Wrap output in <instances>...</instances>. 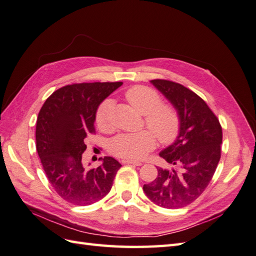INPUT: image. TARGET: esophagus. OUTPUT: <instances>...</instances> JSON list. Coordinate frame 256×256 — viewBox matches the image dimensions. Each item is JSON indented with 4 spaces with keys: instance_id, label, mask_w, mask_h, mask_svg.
Instances as JSON below:
<instances>
[{
    "instance_id": "obj_1",
    "label": "esophagus",
    "mask_w": 256,
    "mask_h": 256,
    "mask_svg": "<svg viewBox=\"0 0 256 256\" xmlns=\"http://www.w3.org/2000/svg\"><path fill=\"white\" fill-rule=\"evenodd\" d=\"M122 163H123V164H133V166H140L142 164V162L132 161V160H122Z\"/></svg>"
}]
</instances>
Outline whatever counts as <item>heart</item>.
Listing matches in <instances>:
<instances>
[{
  "label": "heart",
  "mask_w": 256,
  "mask_h": 256,
  "mask_svg": "<svg viewBox=\"0 0 256 256\" xmlns=\"http://www.w3.org/2000/svg\"><path fill=\"white\" fill-rule=\"evenodd\" d=\"M126 100L136 111L144 114V120L149 130L162 144L175 140L180 128L178 111L172 104H162L158 92L148 86L136 85L124 94ZM97 128L102 132L112 130V100H104L95 114ZM156 146L154 136L148 130L136 133L121 134L110 142V152L126 160H140Z\"/></svg>",
  "instance_id": "b5f03b06"
}]
</instances>
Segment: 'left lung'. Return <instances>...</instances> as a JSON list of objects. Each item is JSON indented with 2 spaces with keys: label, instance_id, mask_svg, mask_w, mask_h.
I'll use <instances>...</instances> for the list:
<instances>
[{
  "label": "left lung",
  "instance_id": "8db88e82",
  "mask_svg": "<svg viewBox=\"0 0 256 256\" xmlns=\"http://www.w3.org/2000/svg\"><path fill=\"white\" fill-rule=\"evenodd\" d=\"M152 83L178 111L180 128L172 145L159 154L175 168H156V178L142 190L156 206L180 208L211 182L220 159L222 126L206 102L184 85L161 78Z\"/></svg>",
  "mask_w": 256,
  "mask_h": 256
}]
</instances>
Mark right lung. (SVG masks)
Segmentation results:
<instances>
[{
    "instance_id": "add662e5",
    "label": "right lung",
    "mask_w": 256,
    "mask_h": 256,
    "mask_svg": "<svg viewBox=\"0 0 256 256\" xmlns=\"http://www.w3.org/2000/svg\"><path fill=\"white\" fill-rule=\"evenodd\" d=\"M122 82L66 85L55 90L42 106L36 120V150L46 178L62 198L74 206L102 200L114 184L121 164L104 156L102 166L86 170L82 154L84 140L95 133V114L100 102Z\"/></svg>"
}]
</instances>
